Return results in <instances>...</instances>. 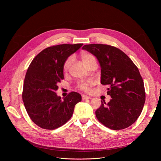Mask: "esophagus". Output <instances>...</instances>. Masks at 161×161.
I'll use <instances>...</instances> for the list:
<instances>
[{
	"instance_id": "obj_1",
	"label": "esophagus",
	"mask_w": 161,
	"mask_h": 161,
	"mask_svg": "<svg viewBox=\"0 0 161 161\" xmlns=\"http://www.w3.org/2000/svg\"><path fill=\"white\" fill-rule=\"evenodd\" d=\"M91 97H89V96H86V95H82V101H85V100H89L91 99Z\"/></svg>"
}]
</instances>
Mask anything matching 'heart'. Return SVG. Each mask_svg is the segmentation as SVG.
I'll return each mask as SVG.
<instances>
[{
    "instance_id": "obj_1",
    "label": "heart",
    "mask_w": 161,
    "mask_h": 161,
    "mask_svg": "<svg viewBox=\"0 0 161 161\" xmlns=\"http://www.w3.org/2000/svg\"><path fill=\"white\" fill-rule=\"evenodd\" d=\"M80 58H81L82 62L85 63V65H86L91 61L95 60L94 56H92L91 53H88V52H82L80 53ZM72 58L71 56H70L67 58L64 63V70H67L69 69V67L72 64ZM91 84H92L91 82H90V81L80 82V83L78 84V88L82 91L89 92L90 89H91L90 86H91Z\"/></svg>"
}]
</instances>
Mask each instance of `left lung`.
Wrapping results in <instances>:
<instances>
[{
    "instance_id": "left-lung-1",
    "label": "left lung",
    "mask_w": 161,
    "mask_h": 161,
    "mask_svg": "<svg viewBox=\"0 0 161 161\" xmlns=\"http://www.w3.org/2000/svg\"><path fill=\"white\" fill-rule=\"evenodd\" d=\"M101 66V83L109 85L111 99L95 111L97 119L106 127L119 130L137 120L142 111L146 94L142 78L130 58L118 48L105 44L85 45Z\"/></svg>"
}]
</instances>
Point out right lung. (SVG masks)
Listing matches in <instances>:
<instances>
[{"label": "right lung", "mask_w": 161, "mask_h": 161, "mask_svg": "<svg viewBox=\"0 0 161 161\" xmlns=\"http://www.w3.org/2000/svg\"><path fill=\"white\" fill-rule=\"evenodd\" d=\"M83 45L60 44L48 47L33 58L23 83L22 98L31 119L39 127L54 130L72 115L81 95L71 92L63 99L57 96V84L64 79V63Z\"/></svg>", "instance_id": "add662e5"}]
</instances>
